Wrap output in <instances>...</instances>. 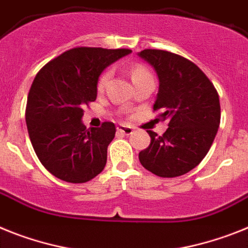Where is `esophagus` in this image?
<instances>
[{"mask_svg":"<svg viewBox=\"0 0 248 248\" xmlns=\"http://www.w3.org/2000/svg\"><path fill=\"white\" fill-rule=\"evenodd\" d=\"M116 130H118L119 133H123V134H125V135H130L133 132H134L132 126H128V125H118Z\"/></svg>","mask_w":248,"mask_h":248,"instance_id":"obj_1","label":"esophagus"}]
</instances>
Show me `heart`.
Segmentation results:
<instances>
[{
    "instance_id": "heart-1",
    "label": "heart",
    "mask_w": 248,
    "mask_h": 248,
    "mask_svg": "<svg viewBox=\"0 0 248 248\" xmlns=\"http://www.w3.org/2000/svg\"><path fill=\"white\" fill-rule=\"evenodd\" d=\"M110 76H111V71L110 70H107L104 71L100 75L98 80V89L99 90H103L105 86H107L108 81H109ZM150 73L147 70V67H144L143 65H135V66L132 67L130 70V78H132V81H138V80L145 79V78H150Z\"/></svg>"
}]
</instances>
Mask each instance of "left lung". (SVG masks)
<instances>
[{
  "mask_svg": "<svg viewBox=\"0 0 248 248\" xmlns=\"http://www.w3.org/2000/svg\"><path fill=\"white\" fill-rule=\"evenodd\" d=\"M159 80L154 110L168 120L160 137L152 130L149 147L139 153L141 166L163 178L183 175L208 153L221 120L218 93L196 63L177 54L147 48L138 54Z\"/></svg>",
  "mask_w": 248,
  "mask_h": 248,
  "instance_id": "left-lung-1",
  "label": "left lung"
}]
</instances>
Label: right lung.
<instances>
[{
    "label": "right lung",
    "mask_w": 248,
    "mask_h": 248,
    "mask_svg": "<svg viewBox=\"0 0 248 248\" xmlns=\"http://www.w3.org/2000/svg\"><path fill=\"white\" fill-rule=\"evenodd\" d=\"M129 48L75 47L55 58L33 80L26 105V124L36 155L61 181L85 183L107 164L114 123L100 128L82 124L84 107L95 101L98 80Z\"/></svg>",
    "instance_id": "add662e5"
}]
</instances>
